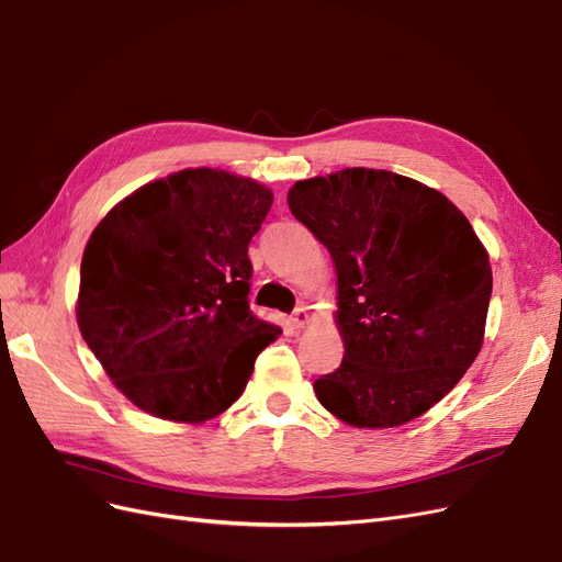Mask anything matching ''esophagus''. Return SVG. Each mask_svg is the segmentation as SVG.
Returning <instances> with one entry per match:
<instances>
[{
  "instance_id": "34e87169",
  "label": "esophagus",
  "mask_w": 562,
  "mask_h": 562,
  "mask_svg": "<svg viewBox=\"0 0 562 562\" xmlns=\"http://www.w3.org/2000/svg\"><path fill=\"white\" fill-rule=\"evenodd\" d=\"M307 322H311V315H307V307H305V305L296 307L294 315H292V324H294V327H296V329H303Z\"/></svg>"
}]
</instances>
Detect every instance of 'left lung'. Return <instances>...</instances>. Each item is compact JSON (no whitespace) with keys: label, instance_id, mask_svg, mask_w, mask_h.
<instances>
[{"label":"left lung","instance_id":"left-lung-1","mask_svg":"<svg viewBox=\"0 0 562 562\" xmlns=\"http://www.w3.org/2000/svg\"><path fill=\"white\" fill-rule=\"evenodd\" d=\"M286 203L338 278L346 352L315 380L319 404L359 429L427 413L483 346L493 270L472 224L437 189L371 168L303 179Z\"/></svg>","mask_w":562,"mask_h":562}]
</instances>
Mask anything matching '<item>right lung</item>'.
<instances>
[{
  "mask_svg": "<svg viewBox=\"0 0 562 562\" xmlns=\"http://www.w3.org/2000/svg\"><path fill=\"white\" fill-rule=\"evenodd\" d=\"M273 205L249 177L189 168L139 187L90 233L77 322L144 413L201 425L238 402L282 329L249 313L247 247Z\"/></svg>",
  "mask_w": 562,
  "mask_h": 562,
  "instance_id": "1",
  "label": "right lung"
}]
</instances>
